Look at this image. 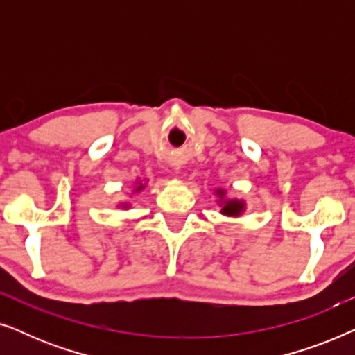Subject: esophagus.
I'll list each match as a JSON object with an SVG mask.
<instances>
[{"label": "esophagus", "mask_w": 355, "mask_h": 355, "mask_svg": "<svg viewBox=\"0 0 355 355\" xmlns=\"http://www.w3.org/2000/svg\"><path fill=\"white\" fill-rule=\"evenodd\" d=\"M176 169H178V171H179V168H176Z\"/></svg>", "instance_id": "1"}]
</instances>
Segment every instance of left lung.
Returning a JSON list of instances; mask_svg holds the SVG:
<instances>
[{
    "instance_id": "left-lung-1",
    "label": "left lung",
    "mask_w": 355,
    "mask_h": 355,
    "mask_svg": "<svg viewBox=\"0 0 355 355\" xmlns=\"http://www.w3.org/2000/svg\"><path fill=\"white\" fill-rule=\"evenodd\" d=\"M216 196H220L221 198V203L220 205L221 208V213L226 216H239L242 211H244L245 208V203L242 200H237V198H231V200H223V197H225V191L223 189H218L216 191Z\"/></svg>"
}]
</instances>
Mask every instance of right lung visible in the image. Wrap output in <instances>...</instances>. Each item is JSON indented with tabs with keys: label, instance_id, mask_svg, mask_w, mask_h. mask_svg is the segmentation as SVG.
Returning <instances> with one entry per match:
<instances>
[{
	"label": "right lung",
	"instance_id": "1",
	"mask_svg": "<svg viewBox=\"0 0 355 355\" xmlns=\"http://www.w3.org/2000/svg\"><path fill=\"white\" fill-rule=\"evenodd\" d=\"M145 186H144V184L142 182H137V187H135V192H139V191H142V189H144ZM124 207H128V205H124Z\"/></svg>",
	"mask_w": 355,
	"mask_h": 355
}]
</instances>
